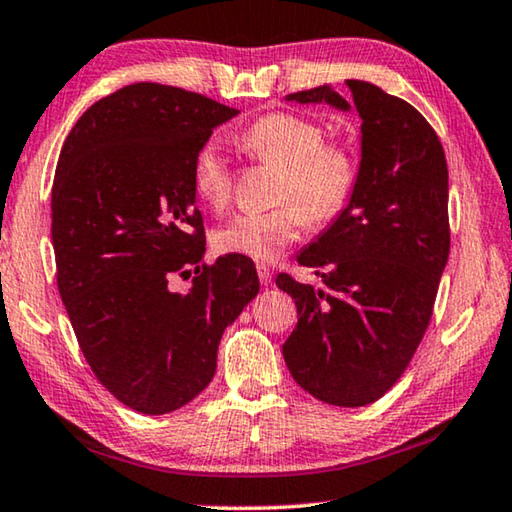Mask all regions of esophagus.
<instances>
[{
	"instance_id": "34e87169",
	"label": "esophagus",
	"mask_w": 512,
	"mask_h": 512,
	"mask_svg": "<svg viewBox=\"0 0 512 512\" xmlns=\"http://www.w3.org/2000/svg\"><path fill=\"white\" fill-rule=\"evenodd\" d=\"M256 272H258V279H261L263 286H270V283H272V270H270V267L258 265Z\"/></svg>"
}]
</instances>
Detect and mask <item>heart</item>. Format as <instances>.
Returning a JSON list of instances; mask_svg holds the SVG:
<instances>
[{
  "label": "heart",
  "mask_w": 512,
  "mask_h": 512,
  "mask_svg": "<svg viewBox=\"0 0 512 512\" xmlns=\"http://www.w3.org/2000/svg\"><path fill=\"white\" fill-rule=\"evenodd\" d=\"M240 146L254 160L281 169L274 201L265 212H242L212 235L222 254L274 261L300 238L304 224H327L348 208L357 187V160L348 146L325 141L322 125L300 114L272 112L240 132ZM192 187L212 210L226 208L233 171L217 141L199 146Z\"/></svg>",
  "instance_id": "obj_1"
}]
</instances>
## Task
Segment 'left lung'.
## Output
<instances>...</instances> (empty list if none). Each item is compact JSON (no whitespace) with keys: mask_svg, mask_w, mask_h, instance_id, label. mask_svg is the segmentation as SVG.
<instances>
[{"mask_svg":"<svg viewBox=\"0 0 512 512\" xmlns=\"http://www.w3.org/2000/svg\"><path fill=\"white\" fill-rule=\"evenodd\" d=\"M345 86L361 119L355 194L297 256L318 286L286 272L277 286L297 304V327L283 343L295 382L322 403L364 407L400 380L430 325L451 249L448 169L419 109L375 84ZM288 100L350 109L329 86Z\"/></svg>","mask_w":512,"mask_h":512,"instance_id":"left-lung-1","label":"left lung"}]
</instances>
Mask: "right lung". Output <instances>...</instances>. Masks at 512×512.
Listing matches in <instances>:
<instances>
[{
	"mask_svg": "<svg viewBox=\"0 0 512 512\" xmlns=\"http://www.w3.org/2000/svg\"><path fill=\"white\" fill-rule=\"evenodd\" d=\"M235 114L201 93L137 82L93 102L61 148L59 295L93 375L141 414L174 412L208 387L224 329L261 288L251 258L201 261L192 160ZM174 276H191V288L171 289Z\"/></svg>",
	"mask_w": 512,
	"mask_h": 512,
	"instance_id": "obj_1",
	"label": "right lung"
}]
</instances>
